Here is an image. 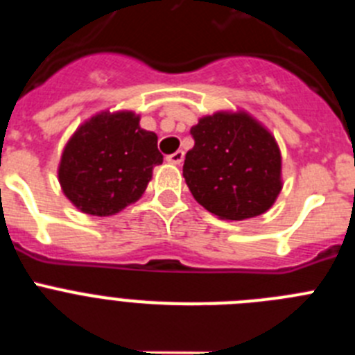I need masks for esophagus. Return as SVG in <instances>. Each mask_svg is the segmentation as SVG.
I'll use <instances>...</instances> for the list:
<instances>
[{"label":"esophagus","mask_w":355,"mask_h":355,"mask_svg":"<svg viewBox=\"0 0 355 355\" xmlns=\"http://www.w3.org/2000/svg\"><path fill=\"white\" fill-rule=\"evenodd\" d=\"M183 159H184L183 150H175L174 155L167 156V162L172 163V165H181V163H183Z\"/></svg>","instance_id":"1"}]
</instances>
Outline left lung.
Masks as SVG:
<instances>
[{
  "mask_svg": "<svg viewBox=\"0 0 355 355\" xmlns=\"http://www.w3.org/2000/svg\"><path fill=\"white\" fill-rule=\"evenodd\" d=\"M183 178L193 199L222 220H245L274 206L283 190L275 137L245 110L215 112L190 130Z\"/></svg>",
  "mask_w": 355,
  "mask_h": 355,
  "instance_id": "left-lung-1",
  "label": "left lung"
}]
</instances>
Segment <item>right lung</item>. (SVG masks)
<instances>
[{
  "label": "right lung",
  "mask_w": 355,
  "mask_h": 355,
  "mask_svg": "<svg viewBox=\"0 0 355 355\" xmlns=\"http://www.w3.org/2000/svg\"><path fill=\"white\" fill-rule=\"evenodd\" d=\"M163 162L158 137L130 110L99 112L81 124L62 150L58 181L80 211L112 216L146 192Z\"/></svg>",
  "instance_id": "obj_1"
}]
</instances>
